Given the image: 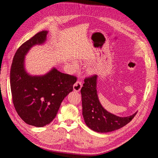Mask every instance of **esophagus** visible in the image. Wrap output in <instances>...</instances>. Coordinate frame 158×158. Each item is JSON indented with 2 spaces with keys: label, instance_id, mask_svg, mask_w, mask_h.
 <instances>
[{
  "label": "esophagus",
  "instance_id": "obj_1",
  "mask_svg": "<svg viewBox=\"0 0 158 158\" xmlns=\"http://www.w3.org/2000/svg\"><path fill=\"white\" fill-rule=\"evenodd\" d=\"M81 87H82V83H81V81L79 80L76 81V83L73 85V90L76 91V92H79Z\"/></svg>",
  "mask_w": 158,
  "mask_h": 158
}]
</instances>
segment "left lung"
<instances>
[{"instance_id":"left-lung-1","label":"left lung","mask_w":158,"mask_h":158,"mask_svg":"<svg viewBox=\"0 0 158 158\" xmlns=\"http://www.w3.org/2000/svg\"><path fill=\"white\" fill-rule=\"evenodd\" d=\"M97 75L86 77L81 90L83 116L86 125L98 133H108L124 127L134 118L136 112L127 117H119L106 111L98 100Z\"/></svg>"}]
</instances>
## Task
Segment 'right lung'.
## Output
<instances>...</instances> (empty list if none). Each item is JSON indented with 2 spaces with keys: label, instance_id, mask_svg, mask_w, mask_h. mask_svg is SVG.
<instances>
[{
  "label": "right lung",
  "instance_id": "right-lung-1",
  "mask_svg": "<svg viewBox=\"0 0 158 158\" xmlns=\"http://www.w3.org/2000/svg\"><path fill=\"white\" fill-rule=\"evenodd\" d=\"M48 31L35 35L17 50L10 70L12 101L18 114L28 125L37 127L49 124L61 103L73 89L77 77L52 68L41 76L29 75L24 68L25 56L33 46L44 43Z\"/></svg>",
  "mask_w": 158,
  "mask_h": 158
}]
</instances>
